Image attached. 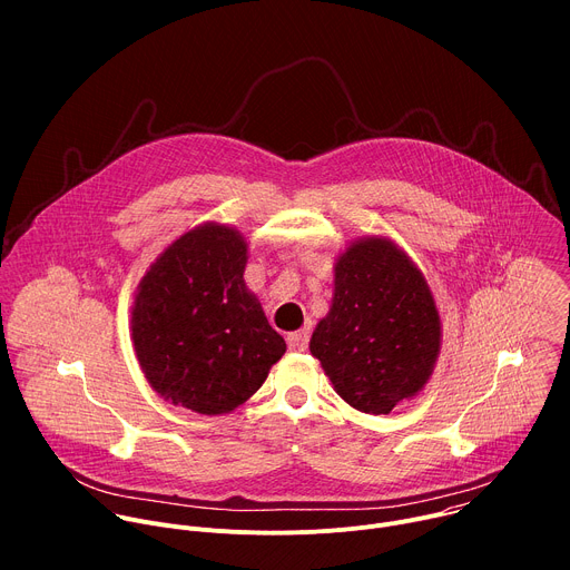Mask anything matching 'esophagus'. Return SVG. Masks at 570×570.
<instances>
[{"instance_id":"34e87169","label":"esophagus","mask_w":570,"mask_h":570,"mask_svg":"<svg viewBox=\"0 0 570 570\" xmlns=\"http://www.w3.org/2000/svg\"><path fill=\"white\" fill-rule=\"evenodd\" d=\"M286 343H288L291 352H304L306 345H308V330H299V332L288 334Z\"/></svg>"}]
</instances>
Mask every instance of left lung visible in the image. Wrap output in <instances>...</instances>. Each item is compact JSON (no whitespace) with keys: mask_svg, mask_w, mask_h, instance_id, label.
Returning a JSON list of instances; mask_svg holds the SVG:
<instances>
[{"mask_svg":"<svg viewBox=\"0 0 570 570\" xmlns=\"http://www.w3.org/2000/svg\"><path fill=\"white\" fill-rule=\"evenodd\" d=\"M308 350L338 396L367 415H387L426 387L442 320L424 273L390 236L354 238L336 255L332 306Z\"/></svg>","mask_w":570,"mask_h":570,"instance_id":"obj_1","label":"left lung"}]
</instances>
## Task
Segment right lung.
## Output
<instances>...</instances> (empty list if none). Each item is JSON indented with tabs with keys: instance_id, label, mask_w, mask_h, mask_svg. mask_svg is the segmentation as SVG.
<instances>
[{
	"instance_id": "obj_1",
	"label": "right lung",
	"mask_w": 570,
	"mask_h": 570,
	"mask_svg": "<svg viewBox=\"0 0 570 570\" xmlns=\"http://www.w3.org/2000/svg\"><path fill=\"white\" fill-rule=\"evenodd\" d=\"M246 264V236L207 220L171 240L139 279L130 338L148 385L165 401L227 415L284 356V338L243 279Z\"/></svg>"
}]
</instances>
